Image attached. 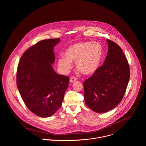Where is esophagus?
I'll return each instance as SVG.
<instances>
[{
	"label": "esophagus",
	"instance_id": "34e87169",
	"mask_svg": "<svg viewBox=\"0 0 146 146\" xmlns=\"http://www.w3.org/2000/svg\"><path fill=\"white\" fill-rule=\"evenodd\" d=\"M76 80H77V78H76V77H75V76H71V78H70V82L72 83V82H75Z\"/></svg>",
	"mask_w": 146,
	"mask_h": 146
}]
</instances>
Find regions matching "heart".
<instances>
[{"mask_svg":"<svg viewBox=\"0 0 146 146\" xmlns=\"http://www.w3.org/2000/svg\"><path fill=\"white\" fill-rule=\"evenodd\" d=\"M102 47L97 42H77L70 46L61 56L58 64L63 71H68L75 61L77 69L85 75H91L99 67L102 57Z\"/></svg>","mask_w":146,"mask_h":146,"instance_id":"b5f03b06","label":"heart"}]
</instances>
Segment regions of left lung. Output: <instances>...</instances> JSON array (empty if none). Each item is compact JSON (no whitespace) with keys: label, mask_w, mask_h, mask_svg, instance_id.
I'll list each match as a JSON object with an SVG mask.
<instances>
[{"label":"left lung","mask_w":146,"mask_h":146,"mask_svg":"<svg viewBox=\"0 0 146 146\" xmlns=\"http://www.w3.org/2000/svg\"><path fill=\"white\" fill-rule=\"evenodd\" d=\"M108 50L104 64L84 82V100L93 111L104 113L121 101L130 78V67L120 46L107 39Z\"/></svg>","instance_id":"8db88e82"}]
</instances>
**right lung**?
<instances>
[{
	"label": "right lung",
	"mask_w": 146,
	"mask_h": 146,
	"mask_svg": "<svg viewBox=\"0 0 146 146\" xmlns=\"http://www.w3.org/2000/svg\"><path fill=\"white\" fill-rule=\"evenodd\" d=\"M60 39H45L29 48L19 63L16 80L27 107L42 117L53 115L61 107L68 86L69 78L57 74L52 68L54 46Z\"/></svg>",
	"instance_id": "1"
}]
</instances>
